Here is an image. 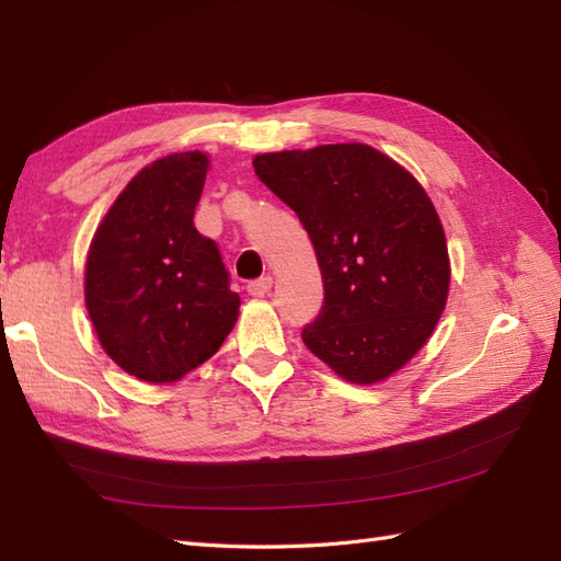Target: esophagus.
Here are the masks:
<instances>
[{"label": "esophagus", "instance_id": "1", "mask_svg": "<svg viewBox=\"0 0 561 561\" xmlns=\"http://www.w3.org/2000/svg\"><path fill=\"white\" fill-rule=\"evenodd\" d=\"M272 289V277H260V279H253L248 284V294L250 296H257V299H262V296H267Z\"/></svg>", "mask_w": 561, "mask_h": 561}]
</instances>
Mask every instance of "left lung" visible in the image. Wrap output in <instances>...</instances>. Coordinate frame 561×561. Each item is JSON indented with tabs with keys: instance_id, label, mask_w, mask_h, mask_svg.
Returning <instances> with one entry per match:
<instances>
[{
	"instance_id": "obj_1",
	"label": "left lung",
	"mask_w": 561,
	"mask_h": 561,
	"mask_svg": "<svg viewBox=\"0 0 561 561\" xmlns=\"http://www.w3.org/2000/svg\"><path fill=\"white\" fill-rule=\"evenodd\" d=\"M255 175L311 236L325 301L301 340L350 383L386 380L446 308L450 262L416 178L359 141L257 153Z\"/></svg>"
}]
</instances>
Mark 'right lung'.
Masks as SVG:
<instances>
[{
  "label": "right lung",
  "mask_w": 561,
  "mask_h": 561,
  "mask_svg": "<svg viewBox=\"0 0 561 561\" xmlns=\"http://www.w3.org/2000/svg\"><path fill=\"white\" fill-rule=\"evenodd\" d=\"M209 157L171 153L127 183L93 233L87 311L111 359L147 383H175L221 347L241 299L219 248L193 224Z\"/></svg>",
  "instance_id": "right-lung-1"
}]
</instances>
